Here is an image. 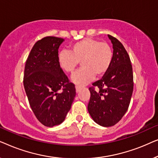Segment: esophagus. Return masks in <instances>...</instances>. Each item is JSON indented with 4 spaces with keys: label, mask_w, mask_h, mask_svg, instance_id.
I'll return each mask as SVG.
<instances>
[{
    "label": "esophagus",
    "mask_w": 158,
    "mask_h": 158,
    "mask_svg": "<svg viewBox=\"0 0 158 158\" xmlns=\"http://www.w3.org/2000/svg\"><path fill=\"white\" fill-rule=\"evenodd\" d=\"M75 89H76V92L78 93L81 90V88L79 87V86H75Z\"/></svg>",
    "instance_id": "34e87169"
}]
</instances>
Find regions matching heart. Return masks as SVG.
<instances>
[{
  "label": "heart",
  "mask_w": 158,
  "mask_h": 158,
  "mask_svg": "<svg viewBox=\"0 0 158 158\" xmlns=\"http://www.w3.org/2000/svg\"><path fill=\"white\" fill-rule=\"evenodd\" d=\"M109 45L91 38H85L71 45L70 52L58 54V63L62 70L73 74L81 62L82 68L73 75L71 81L77 85H87L94 78L102 76L109 70L112 61Z\"/></svg>",
  "instance_id": "b5f03b06"
}]
</instances>
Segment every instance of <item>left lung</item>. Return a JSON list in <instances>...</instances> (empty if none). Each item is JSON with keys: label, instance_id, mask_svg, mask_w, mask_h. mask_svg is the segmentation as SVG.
Listing matches in <instances>:
<instances>
[{"label": "left lung", "instance_id": "1", "mask_svg": "<svg viewBox=\"0 0 158 158\" xmlns=\"http://www.w3.org/2000/svg\"><path fill=\"white\" fill-rule=\"evenodd\" d=\"M113 45V57L109 70L102 78L89 88L88 111L93 120L102 127L115 125L122 119L130 103L133 92V73L130 58L123 44L108 35ZM94 87H98L96 92Z\"/></svg>", "mask_w": 158, "mask_h": 158}]
</instances>
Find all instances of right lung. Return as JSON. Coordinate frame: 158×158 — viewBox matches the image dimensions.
Wrapping results in <instances>:
<instances>
[{"label":"right lung","mask_w":158,"mask_h":158,"mask_svg":"<svg viewBox=\"0 0 158 158\" xmlns=\"http://www.w3.org/2000/svg\"><path fill=\"white\" fill-rule=\"evenodd\" d=\"M64 41L55 36L39 40L26 62L23 85L30 106L48 127L64 122L76 94L75 85L58 63V49Z\"/></svg>","instance_id":"add662e5"}]
</instances>
